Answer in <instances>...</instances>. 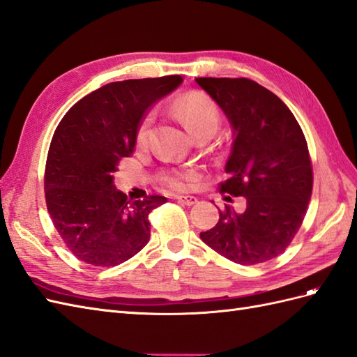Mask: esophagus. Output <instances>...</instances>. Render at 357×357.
<instances>
[{"mask_svg": "<svg viewBox=\"0 0 357 357\" xmlns=\"http://www.w3.org/2000/svg\"><path fill=\"white\" fill-rule=\"evenodd\" d=\"M177 202L180 204H183V206H194L198 202V199L195 197H192V195H178L177 197Z\"/></svg>", "mask_w": 357, "mask_h": 357, "instance_id": "1", "label": "esophagus"}]
</instances>
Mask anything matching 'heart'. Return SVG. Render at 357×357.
<instances>
[{
  "label": "heart",
  "instance_id": "obj_1",
  "mask_svg": "<svg viewBox=\"0 0 357 357\" xmlns=\"http://www.w3.org/2000/svg\"><path fill=\"white\" fill-rule=\"evenodd\" d=\"M174 112L190 133L199 136L206 132H215L220 124V113L211 97L203 92H188L174 102ZM153 116L146 115L136 130L137 144H144L149 139ZM197 180L195 171L176 174L167 178V183L176 189H188Z\"/></svg>",
  "mask_w": 357,
  "mask_h": 357
}]
</instances>
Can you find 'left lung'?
Here are the masks:
<instances>
[{
  "instance_id": "obj_1",
  "label": "left lung",
  "mask_w": 357,
  "mask_h": 357,
  "mask_svg": "<svg viewBox=\"0 0 357 357\" xmlns=\"http://www.w3.org/2000/svg\"><path fill=\"white\" fill-rule=\"evenodd\" d=\"M195 82L233 128L229 178L220 183V192L247 199L245 212L225 206L215 227L199 238L231 262H266L288 248L306 216L314 185L306 137L288 106L250 78Z\"/></svg>"
}]
</instances>
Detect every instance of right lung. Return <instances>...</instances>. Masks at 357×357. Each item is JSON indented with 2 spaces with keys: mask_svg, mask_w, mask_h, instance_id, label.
Wrapping results in <instances>:
<instances>
[{
  "mask_svg": "<svg viewBox=\"0 0 357 357\" xmlns=\"http://www.w3.org/2000/svg\"><path fill=\"white\" fill-rule=\"evenodd\" d=\"M181 82L165 75L109 83L59 123L45 165L47 208L68 250L84 264L116 266L150 241L149 215L167 198L127 199L115 189L113 172L133 154L145 113Z\"/></svg>",
  "mask_w": 357,
  "mask_h": 357,
  "instance_id": "add662e5",
  "label": "right lung"
}]
</instances>
